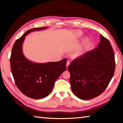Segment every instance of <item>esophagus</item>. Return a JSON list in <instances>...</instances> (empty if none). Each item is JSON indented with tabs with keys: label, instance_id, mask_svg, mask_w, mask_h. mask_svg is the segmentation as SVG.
Returning a JSON list of instances; mask_svg holds the SVG:
<instances>
[{
	"label": "esophagus",
	"instance_id": "obj_1",
	"mask_svg": "<svg viewBox=\"0 0 123 123\" xmlns=\"http://www.w3.org/2000/svg\"><path fill=\"white\" fill-rule=\"evenodd\" d=\"M70 61H67V65H66L67 68H68V65H70Z\"/></svg>",
	"mask_w": 123,
	"mask_h": 123
}]
</instances>
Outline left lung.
<instances>
[{
  "instance_id": "1",
  "label": "left lung",
  "mask_w": 123,
  "mask_h": 123,
  "mask_svg": "<svg viewBox=\"0 0 123 123\" xmlns=\"http://www.w3.org/2000/svg\"><path fill=\"white\" fill-rule=\"evenodd\" d=\"M100 39L98 47L74 60L68 67L72 92L82 99L93 98L103 93L115 72L112 45L102 35Z\"/></svg>"
}]
</instances>
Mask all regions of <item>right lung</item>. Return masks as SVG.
I'll use <instances>...</instances> for the list:
<instances>
[{"mask_svg": "<svg viewBox=\"0 0 123 123\" xmlns=\"http://www.w3.org/2000/svg\"><path fill=\"white\" fill-rule=\"evenodd\" d=\"M47 28L28 30L17 40L11 51L10 67L16 86L24 95L33 99H42L49 95L55 81L66 70L65 58L58 62L37 63L29 61L23 55L22 45L25 37L32 31Z\"/></svg>", "mask_w": 123, "mask_h": 123, "instance_id": "obj_1", "label": "right lung"}]
</instances>
